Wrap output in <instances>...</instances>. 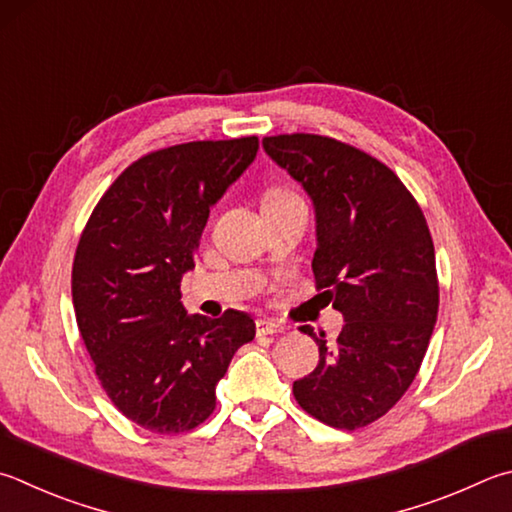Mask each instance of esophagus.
Wrapping results in <instances>:
<instances>
[{
	"label": "esophagus",
	"instance_id": "34e87169",
	"mask_svg": "<svg viewBox=\"0 0 512 512\" xmlns=\"http://www.w3.org/2000/svg\"><path fill=\"white\" fill-rule=\"evenodd\" d=\"M255 327H257V336L259 338H262V336H277V333L284 331L282 324H277L273 320H257Z\"/></svg>",
	"mask_w": 512,
	"mask_h": 512
}]
</instances>
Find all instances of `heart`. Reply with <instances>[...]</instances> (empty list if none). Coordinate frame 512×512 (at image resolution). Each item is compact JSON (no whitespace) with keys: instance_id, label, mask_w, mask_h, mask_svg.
<instances>
[{"instance_id":"obj_1","label":"heart","mask_w":512,"mask_h":512,"mask_svg":"<svg viewBox=\"0 0 512 512\" xmlns=\"http://www.w3.org/2000/svg\"><path fill=\"white\" fill-rule=\"evenodd\" d=\"M295 199H300V197H297V194H293V192H288V190H273V192L266 194L264 203H286V201H295Z\"/></svg>"}]
</instances>
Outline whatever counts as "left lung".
<instances>
[{"label": "left lung", "mask_w": 512, "mask_h": 512, "mask_svg": "<svg viewBox=\"0 0 512 512\" xmlns=\"http://www.w3.org/2000/svg\"><path fill=\"white\" fill-rule=\"evenodd\" d=\"M264 150L315 208V286L345 327L293 383L306 414L338 430L378 421L412 385L439 313L434 244L416 199L374 156L318 134L266 136Z\"/></svg>", "instance_id": "1"}]
</instances>
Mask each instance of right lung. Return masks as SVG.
<instances>
[{
	"mask_svg": "<svg viewBox=\"0 0 512 512\" xmlns=\"http://www.w3.org/2000/svg\"><path fill=\"white\" fill-rule=\"evenodd\" d=\"M257 150V136H244L145 154L109 185L80 235L71 273L80 336L111 403L150 432L206 421L232 356L255 338L244 311L188 315L181 277L210 208Z\"/></svg>",
	"mask_w": 512,
	"mask_h": 512,
	"instance_id": "right-lung-1",
	"label": "right lung"
}]
</instances>
